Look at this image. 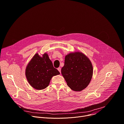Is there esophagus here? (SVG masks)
<instances>
[{
  "instance_id": "obj_1",
  "label": "esophagus",
  "mask_w": 124,
  "mask_h": 124,
  "mask_svg": "<svg viewBox=\"0 0 124 124\" xmlns=\"http://www.w3.org/2000/svg\"><path fill=\"white\" fill-rule=\"evenodd\" d=\"M58 70L60 72V73H61V68L60 67H59V68H58Z\"/></svg>"
}]
</instances>
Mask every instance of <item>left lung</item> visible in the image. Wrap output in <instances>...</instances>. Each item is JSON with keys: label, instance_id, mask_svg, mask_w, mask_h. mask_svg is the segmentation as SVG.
Segmentation results:
<instances>
[{"label": "left lung", "instance_id": "left-lung-1", "mask_svg": "<svg viewBox=\"0 0 124 124\" xmlns=\"http://www.w3.org/2000/svg\"><path fill=\"white\" fill-rule=\"evenodd\" d=\"M61 72L67 85L73 91H80L89 84L93 75V66L84 53L75 52L65 56Z\"/></svg>", "mask_w": 124, "mask_h": 124}]
</instances>
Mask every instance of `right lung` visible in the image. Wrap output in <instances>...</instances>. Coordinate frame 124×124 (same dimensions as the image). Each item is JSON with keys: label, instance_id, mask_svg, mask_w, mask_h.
<instances>
[{"label": "right lung", "instance_id": "add662e5", "mask_svg": "<svg viewBox=\"0 0 124 124\" xmlns=\"http://www.w3.org/2000/svg\"><path fill=\"white\" fill-rule=\"evenodd\" d=\"M60 73L53 66L48 54L45 53L40 56L36 53L29 62L25 69L27 81L37 90H42L49 85L54 76Z\"/></svg>", "mask_w": 124, "mask_h": 124}]
</instances>
